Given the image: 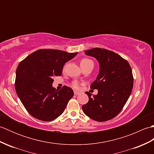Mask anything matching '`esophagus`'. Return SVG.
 <instances>
[{
  "mask_svg": "<svg viewBox=\"0 0 154 154\" xmlns=\"http://www.w3.org/2000/svg\"><path fill=\"white\" fill-rule=\"evenodd\" d=\"M74 94H75V95H79V94H80V93H79V92H78V91H74Z\"/></svg>",
  "mask_w": 154,
  "mask_h": 154,
  "instance_id": "esophagus-1",
  "label": "esophagus"
}]
</instances>
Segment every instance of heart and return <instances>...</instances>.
<instances>
[{"label": "heart", "instance_id": "b5f03b06", "mask_svg": "<svg viewBox=\"0 0 154 154\" xmlns=\"http://www.w3.org/2000/svg\"><path fill=\"white\" fill-rule=\"evenodd\" d=\"M91 62H93V61H91V60H89V59L84 58V59H83L81 61L80 65H81V66H83V65H87L88 63H91ZM71 85H72V87L74 88V89H79V87H80V83L78 82V81H73V83H72Z\"/></svg>", "mask_w": 154, "mask_h": 154}]
</instances>
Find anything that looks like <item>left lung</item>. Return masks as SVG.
<instances>
[{
	"instance_id": "left-lung-1",
	"label": "left lung",
	"mask_w": 154,
	"mask_h": 154,
	"mask_svg": "<svg viewBox=\"0 0 154 154\" xmlns=\"http://www.w3.org/2000/svg\"><path fill=\"white\" fill-rule=\"evenodd\" d=\"M85 54L99 61L100 69L91 89H98V94L89 97L82 106L84 113L98 122L112 119L125 105L132 93L133 75L128 62L114 52L101 48H93Z\"/></svg>"
}]
</instances>
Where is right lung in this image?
<instances>
[{
	"instance_id": "1",
	"label": "right lung",
	"mask_w": 154,
	"mask_h": 154,
	"mask_svg": "<svg viewBox=\"0 0 154 154\" xmlns=\"http://www.w3.org/2000/svg\"><path fill=\"white\" fill-rule=\"evenodd\" d=\"M76 53L41 49L20 62L16 71L15 89L23 105L33 117L51 121L63 112L73 96L70 87H52L53 78L60 76L63 65Z\"/></svg>"
}]
</instances>
